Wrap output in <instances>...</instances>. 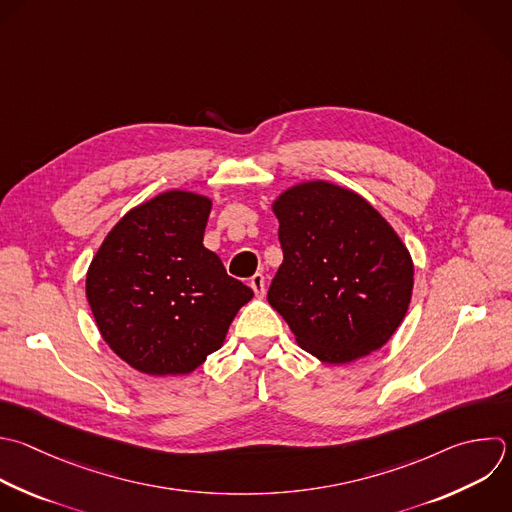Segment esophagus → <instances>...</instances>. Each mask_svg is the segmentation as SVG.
Returning a JSON list of instances; mask_svg holds the SVG:
<instances>
[{
  "mask_svg": "<svg viewBox=\"0 0 512 512\" xmlns=\"http://www.w3.org/2000/svg\"><path fill=\"white\" fill-rule=\"evenodd\" d=\"M250 288L254 290V294H256L258 298H262V296L266 294V280H264V276H262V274H254V276L250 278Z\"/></svg>",
  "mask_w": 512,
  "mask_h": 512,
  "instance_id": "esophagus-1",
  "label": "esophagus"
}]
</instances>
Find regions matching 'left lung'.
I'll use <instances>...</instances> for the list:
<instances>
[{"instance_id":"1","label":"left lung","mask_w":512,"mask_h":512,"mask_svg":"<svg viewBox=\"0 0 512 512\" xmlns=\"http://www.w3.org/2000/svg\"><path fill=\"white\" fill-rule=\"evenodd\" d=\"M284 252L268 302L296 342L328 364L382 348L412 296L414 266L392 226L358 194L306 182L274 202Z\"/></svg>"}]
</instances>
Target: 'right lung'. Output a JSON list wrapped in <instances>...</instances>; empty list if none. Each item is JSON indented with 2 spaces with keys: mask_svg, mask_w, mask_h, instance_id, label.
Wrapping results in <instances>:
<instances>
[{
  "mask_svg": "<svg viewBox=\"0 0 512 512\" xmlns=\"http://www.w3.org/2000/svg\"><path fill=\"white\" fill-rule=\"evenodd\" d=\"M210 210L204 196L164 192L130 210L90 264L86 294L100 334L140 372L196 370L254 296L204 248Z\"/></svg>",
  "mask_w": 512,
  "mask_h": 512,
  "instance_id": "1",
  "label": "right lung"
}]
</instances>
